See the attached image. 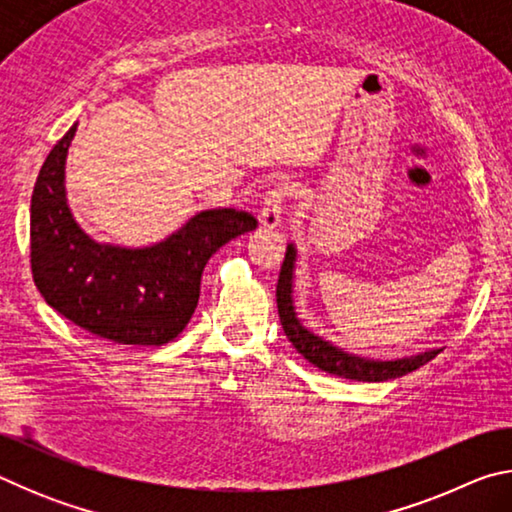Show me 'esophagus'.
I'll return each instance as SVG.
<instances>
[{
	"label": "esophagus",
	"instance_id": "esophagus-1",
	"mask_svg": "<svg viewBox=\"0 0 512 512\" xmlns=\"http://www.w3.org/2000/svg\"><path fill=\"white\" fill-rule=\"evenodd\" d=\"M287 198H289V187L284 183H277L268 189L262 210H259V223H262L264 228L273 230L282 223V212H284V203H287Z\"/></svg>",
	"mask_w": 512,
	"mask_h": 512
}]
</instances>
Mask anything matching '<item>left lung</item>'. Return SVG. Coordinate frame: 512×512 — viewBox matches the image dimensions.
Segmentation results:
<instances>
[{"label": "left lung", "instance_id": "left-lung-1", "mask_svg": "<svg viewBox=\"0 0 512 512\" xmlns=\"http://www.w3.org/2000/svg\"><path fill=\"white\" fill-rule=\"evenodd\" d=\"M293 268H296V246H287V255L280 268V280H277V314H280V323L287 339L293 343L302 357L316 368L329 372V375L354 379V381H386L395 379L409 372L418 370L424 363L438 357L443 350H429L415 357H404L395 361H379V359H366L350 354L341 348H336L320 336L311 334L309 329L300 323L296 307H293Z\"/></svg>", "mask_w": 512, "mask_h": 512}]
</instances>
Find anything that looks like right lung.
Segmentation results:
<instances>
[{
  "label": "right lung",
  "instance_id": "obj_1",
  "mask_svg": "<svg viewBox=\"0 0 512 512\" xmlns=\"http://www.w3.org/2000/svg\"><path fill=\"white\" fill-rule=\"evenodd\" d=\"M76 126L49 151L33 187V282L49 307L85 332L119 345L169 343L194 314L207 259L255 230L257 219L219 207L198 212L153 246L99 244L74 221L65 196V160Z\"/></svg>",
  "mask_w": 512,
  "mask_h": 512
}]
</instances>
